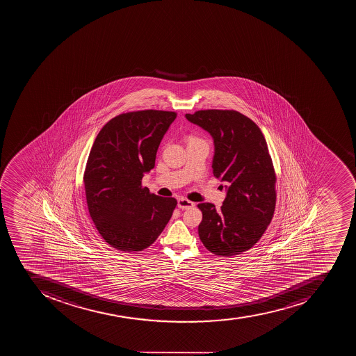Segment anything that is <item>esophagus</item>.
<instances>
[{
  "label": "esophagus",
  "mask_w": 356,
  "mask_h": 356,
  "mask_svg": "<svg viewBox=\"0 0 356 356\" xmlns=\"http://www.w3.org/2000/svg\"><path fill=\"white\" fill-rule=\"evenodd\" d=\"M193 206H195V204H193V202H191V200H188V199H178V207H179L180 209H189V208H193Z\"/></svg>",
  "instance_id": "esophagus-1"
}]
</instances>
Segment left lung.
I'll return each mask as SVG.
<instances>
[{
  "label": "left lung",
  "mask_w": 356,
  "mask_h": 356,
  "mask_svg": "<svg viewBox=\"0 0 356 356\" xmlns=\"http://www.w3.org/2000/svg\"><path fill=\"white\" fill-rule=\"evenodd\" d=\"M186 118L213 137V176L226 184L219 211L210 202L198 204L199 238L213 255H238L261 239L274 215L276 175L266 140L254 121L235 110H199Z\"/></svg>",
  "instance_id": "left-lung-1"
}]
</instances>
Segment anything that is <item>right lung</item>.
Here are the masks:
<instances>
[{
  "label": "right lung",
  "instance_id": "obj_1",
  "mask_svg": "<svg viewBox=\"0 0 356 356\" xmlns=\"http://www.w3.org/2000/svg\"><path fill=\"white\" fill-rule=\"evenodd\" d=\"M177 113L141 110L112 118L93 143L83 182L90 217L106 243L121 252L154 244L168 224L177 200L143 187L158 147Z\"/></svg>",
  "mask_w": 356,
  "mask_h": 356
}]
</instances>
